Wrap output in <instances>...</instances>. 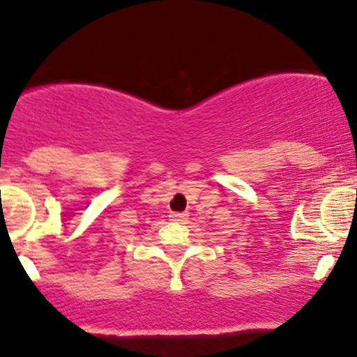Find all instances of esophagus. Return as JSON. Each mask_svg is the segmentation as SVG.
<instances>
[{"mask_svg":"<svg viewBox=\"0 0 357 357\" xmlns=\"http://www.w3.org/2000/svg\"><path fill=\"white\" fill-rule=\"evenodd\" d=\"M171 221H176V222H181V221H186V218H188V214L186 212H172L171 215Z\"/></svg>","mask_w":357,"mask_h":357,"instance_id":"34e87169","label":"esophagus"}]
</instances>
